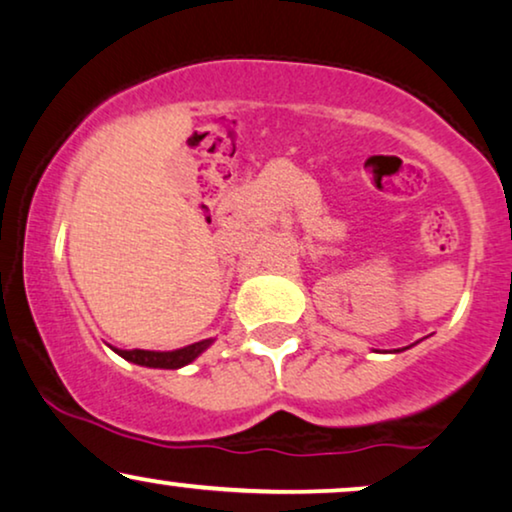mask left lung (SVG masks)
Listing matches in <instances>:
<instances>
[{"label": "left lung", "instance_id": "obj_1", "mask_svg": "<svg viewBox=\"0 0 512 512\" xmlns=\"http://www.w3.org/2000/svg\"><path fill=\"white\" fill-rule=\"evenodd\" d=\"M406 349H408V346H406Z\"/></svg>", "mask_w": 512, "mask_h": 512}]
</instances>
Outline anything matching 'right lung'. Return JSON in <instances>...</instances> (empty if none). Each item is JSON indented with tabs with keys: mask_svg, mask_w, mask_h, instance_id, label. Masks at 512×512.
<instances>
[{
	"mask_svg": "<svg viewBox=\"0 0 512 512\" xmlns=\"http://www.w3.org/2000/svg\"><path fill=\"white\" fill-rule=\"evenodd\" d=\"M211 344H213V339H201V342L182 346V349H175V351H144V349L123 351V349H113V346L111 349L116 351L121 358H125V361H130L135 365H144V368L178 370V368H182V365L192 363L194 358H199Z\"/></svg>",
	"mask_w": 512,
	"mask_h": 512,
	"instance_id": "add662e5",
	"label": "right lung"
}]
</instances>
